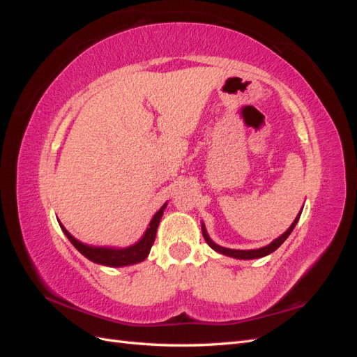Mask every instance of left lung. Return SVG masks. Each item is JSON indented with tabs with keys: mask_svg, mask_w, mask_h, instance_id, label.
<instances>
[{
	"mask_svg": "<svg viewBox=\"0 0 357 357\" xmlns=\"http://www.w3.org/2000/svg\"><path fill=\"white\" fill-rule=\"evenodd\" d=\"M299 218H301V213L298 214V218L295 219V222L290 225V228H289V229H287L282 236H278L277 240H274L271 244H268L266 247L256 248V250H232V248L220 247V245H218V244L213 243V241L210 240V236L207 235V231H205L204 226H202V235H204L205 241H207V244L213 248V250L219 252V253H222V255L231 256V257H235V259H257V257H264V256H266V255H269V253H273L274 250H277V248L286 241V238H287V236L291 234V231H294V228L296 226V223H298Z\"/></svg>",
	"mask_w": 357,
	"mask_h": 357,
	"instance_id": "1",
	"label": "left lung"
}]
</instances>
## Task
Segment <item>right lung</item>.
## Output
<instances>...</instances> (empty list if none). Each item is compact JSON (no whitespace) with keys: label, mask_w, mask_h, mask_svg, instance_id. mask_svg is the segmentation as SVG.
Listing matches in <instances>:
<instances>
[{"label":"right lung","mask_w":357,"mask_h":357,"mask_svg":"<svg viewBox=\"0 0 357 357\" xmlns=\"http://www.w3.org/2000/svg\"><path fill=\"white\" fill-rule=\"evenodd\" d=\"M165 207H167V204L162 205L160 210L153 215V219H152V222H150L146 234L143 235V238L139 240L137 244H134L131 247H126V248H109V247L86 245V244L75 240L74 236L66 228H63L61 223L59 225H61L63 234L68 236V240L71 241V244L75 248H77V250L84 257H88L89 261H92L95 264L107 265V266H125V265H132V264L142 262L149 256L150 248H152V245L155 243L158 226H159L162 214H164Z\"/></svg>","instance_id":"obj_1"}]
</instances>
